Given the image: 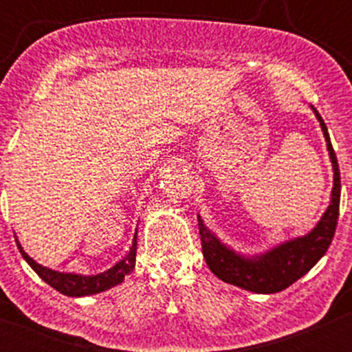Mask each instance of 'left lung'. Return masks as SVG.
I'll use <instances>...</instances> for the list:
<instances>
[{
	"mask_svg": "<svg viewBox=\"0 0 352 352\" xmlns=\"http://www.w3.org/2000/svg\"><path fill=\"white\" fill-rule=\"evenodd\" d=\"M311 110L320 122L322 133H324L325 143H327L330 163H332L333 186L327 209L307 235L289 239L262 252V254L255 255L240 254V252L233 250L232 247L223 243L216 236V233H212L204 225L201 214H197L206 264L211 269L212 274L221 281L252 291V293H279V291L293 285L294 281L303 278L327 252L333 239V233H336L337 218H339L340 173L332 143H330L327 126H325L320 113L314 107Z\"/></svg>",
	"mask_w": 352,
	"mask_h": 352,
	"instance_id": "left-lung-1",
	"label": "left lung"
}]
</instances>
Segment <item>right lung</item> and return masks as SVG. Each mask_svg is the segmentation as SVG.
<instances>
[{
    "label": "right lung",
    "mask_w": 352,
    "mask_h": 352,
    "mask_svg": "<svg viewBox=\"0 0 352 352\" xmlns=\"http://www.w3.org/2000/svg\"><path fill=\"white\" fill-rule=\"evenodd\" d=\"M136 235H138V230L136 233H134L133 245L129 247V252L124 255V258H120L117 264H113L112 267L107 269V271L95 276L74 274V272H59V271H54V269L44 267V265L35 262L34 258L23 250V247L19 242V239L15 240L22 257L27 261V264L37 272L38 278H41L42 281H45L49 286H52L54 289H58L59 293L66 294V296H90V294L102 293V291H107L110 287L120 285V283L124 281V278L133 272L134 265H136V245H138Z\"/></svg>",
    "instance_id": "right-lung-1"
}]
</instances>
